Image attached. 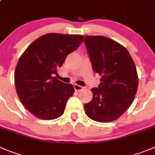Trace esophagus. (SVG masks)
<instances>
[{"label":"esophagus","mask_w":155,"mask_h":155,"mask_svg":"<svg viewBox=\"0 0 155 155\" xmlns=\"http://www.w3.org/2000/svg\"><path fill=\"white\" fill-rule=\"evenodd\" d=\"M83 88L84 87H82V86H79V85H77V84L74 85V89L76 92H80L81 90H82V89H83Z\"/></svg>","instance_id":"obj_1"}]
</instances>
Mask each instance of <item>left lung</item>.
<instances>
[{"label": "left lung", "mask_w": 155, "mask_h": 155, "mask_svg": "<svg viewBox=\"0 0 155 155\" xmlns=\"http://www.w3.org/2000/svg\"><path fill=\"white\" fill-rule=\"evenodd\" d=\"M95 73L101 76L92 99L84 104L89 118L99 122L118 119L136 95L138 77L135 64L125 47L104 36H86L84 40Z\"/></svg>", "instance_id": "8db88e82"}]
</instances>
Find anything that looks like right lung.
<instances>
[{
	"label": "right lung",
	"mask_w": 155,
	"mask_h": 155,
	"mask_svg": "<svg viewBox=\"0 0 155 155\" xmlns=\"http://www.w3.org/2000/svg\"><path fill=\"white\" fill-rule=\"evenodd\" d=\"M83 40L82 35L47 34L34 40L21 55L14 82L19 99L32 115L43 120L63 115L74 87L54 76Z\"/></svg>",
	"instance_id": "right-lung-1"
}]
</instances>
